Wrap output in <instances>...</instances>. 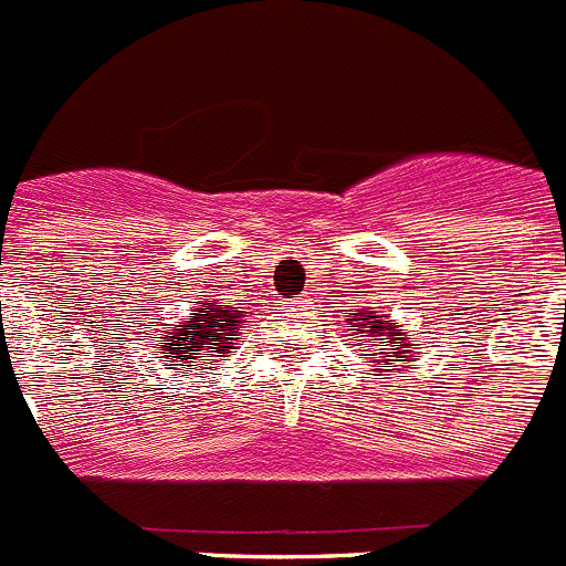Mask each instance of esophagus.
I'll list each match as a JSON object with an SVG mask.
<instances>
[{"mask_svg": "<svg viewBox=\"0 0 566 566\" xmlns=\"http://www.w3.org/2000/svg\"><path fill=\"white\" fill-rule=\"evenodd\" d=\"M298 304H304V302H298Z\"/></svg>", "mask_w": 566, "mask_h": 566, "instance_id": "esophagus-1", "label": "esophagus"}]
</instances>
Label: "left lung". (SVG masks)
<instances>
[{"mask_svg":"<svg viewBox=\"0 0 566 566\" xmlns=\"http://www.w3.org/2000/svg\"><path fill=\"white\" fill-rule=\"evenodd\" d=\"M384 310H375V307H366V310H353L349 313V324H353L358 333L364 338L366 346H371V355L375 358L369 360V364H389V360H417V344H411L409 338H406V333L400 327H397L395 321H391V315L385 313L380 316L379 313ZM364 353V349H360Z\"/></svg>","mask_w":566,"mask_h":566,"instance_id":"8db88e82","label":"left lung"}]
</instances>
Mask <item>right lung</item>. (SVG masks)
I'll return each instance as SVG.
<instances>
[{
  "mask_svg": "<svg viewBox=\"0 0 566 566\" xmlns=\"http://www.w3.org/2000/svg\"><path fill=\"white\" fill-rule=\"evenodd\" d=\"M242 324H245V310L242 307H228L222 302H200L186 318L166 324L160 329L163 344H157V349L166 358L169 369L217 364V360L228 358V353L237 344L233 335H239Z\"/></svg>",
  "mask_w": 566,
  "mask_h": 566,
  "instance_id": "obj_1",
  "label": "right lung"
}]
</instances>
